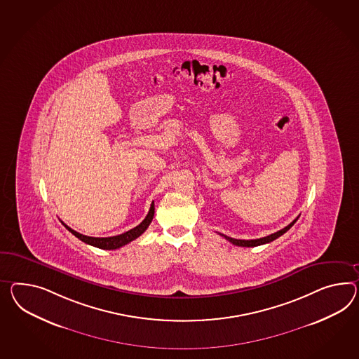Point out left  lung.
I'll return each mask as SVG.
<instances>
[{
    "label": "left lung",
    "mask_w": 359,
    "mask_h": 359,
    "mask_svg": "<svg viewBox=\"0 0 359 359\" xmlns=\"http://www.w3.org/2000/svg\"><path fill=\"white\" fill-rule=\"evenodd\" d=\"M298 220V217L295 219V220L292 221L287 226H285L284 229L278 230L276 233H273V234H269V236H266V237H263V238H257V239H236L231 238V237H226V236H224V234H220L222 237H225V238L228 239L229 242H231L233 245H236V246H241V248H255V246H260V245H266V243H269V242H272V241H275V239L278 238V237H281L284 233H286L287 230L290 229L293 225L295 224V221Z\"/></svg>",
    "instance_id": "obj_1"
}]
</instances>
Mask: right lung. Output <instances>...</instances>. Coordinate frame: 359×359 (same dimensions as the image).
<instances>
[{"label":"right lung","mask_w":359,"mask_h":359,"mask_svg":"<svg viewBox=\"0 0 359 359\" xmlns=\"http://www.w3.org/2000/svg\"><path fill=\"white\" fill-rule=\"evenodd\" d=\"M154 215H155V204L152 202L151 208H149L147 216H146V219L142 221L138 226L130 229L129 231H126V233H122L120 236L104 237V238L83 236L81 233H78V231H75V230L72 229V228H69L64 222H62V224H64L65 228L69 230L70 233H73L76 238L81 239L82 242L87 243V245H91V246H95V248H102V250H116V248H122V246H125V245H128L131 241H134V239L138 238L139 236H142V234L147 230L148 225L151 224V221L154 219Z\"/></svg>","instance_id":"add662e5"}]
</instances>
